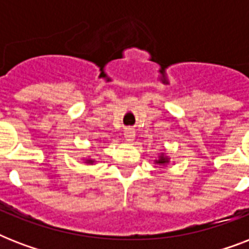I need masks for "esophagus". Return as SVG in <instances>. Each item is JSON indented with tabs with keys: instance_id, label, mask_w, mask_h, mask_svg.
Masks as SVG:
<instances>
[{
	"instance_id": "obj_1",
	"label": "esophagus",
	"mask_w": 249,
	"mask_h": 249,
	"mask_svg": "<svg viewBox=\"0 0 249 249\" xmlns=\"http://www.w3.org/2000/svg\"><path fill=\"white\" fill-rule=\"evenodd\" d=\"M124 137L126 138V141H129V142H133L134 137H136V132H134V129H132V128L125 129Z\"/></svg>"
}]
</instances>
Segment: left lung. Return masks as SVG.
Returning a JSON list of instances; mask_svg holds the SVG:
<instances>
[{"label":"left lung","mask_w":249,"mask_h":249,"mask_svg":"<svg viewBox=\"0 0 249 249\" xmlns=\"http://www.w3.org/2000/svg\"><path fill=\"white\" fill-rule=\"evenodd\" d=\"M155 163L159 164V165H165V164L169 163V159H168L164 154H161V155L159 156V159L155 160Z\"/></svg>","instance_id":"obj_1"}]
</instances>
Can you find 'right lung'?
I'll return each mask as SVG.
<instances>
[{"instance_id":"obj_1","label":"right lung","mask_w":249,"mask_h":249,"mask_svg":"<svg viewBox=\"0 0 249 249\" xmlns=\"http://www.w3.org/2000/svg\"><path fill=\"white\" fill-rule=\"evenodd\" d=\"M85 163H86V164H93V163H94V160L88 159V160H86V161H85Z\"/></svg>"}]
</instances>
